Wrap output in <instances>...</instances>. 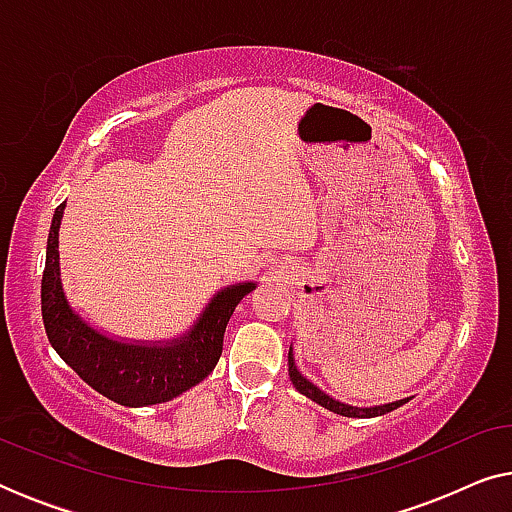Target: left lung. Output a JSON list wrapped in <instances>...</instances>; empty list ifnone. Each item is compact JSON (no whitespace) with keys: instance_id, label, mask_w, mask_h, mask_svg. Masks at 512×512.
Here are the masks:
<instances>
[{"instance_id":"1","label":"left lung","mask_w":512,"mask_h":512,"mask_svg":"<svg viewBox=\"0 0 512 512\" xmlns=\"http://www.w3.org/2000/svg\"><path fill=\"white\" fill-rule=\"evenodd\" d=\"M289 377L293 382V387H296L300 394L310 398V401L319 403L321 408L335 412V415H342V417H380V415H387V412L401 408L403 403H408V398H401V401H394V403H384V405H370V408H359V405H349V403H342L338 398H333L331 394H326L324 389H319L317 384H314L310 377H305L300 373V368L296 366V359H293V345L289 347Z\"/></svg>"}]
</instances>
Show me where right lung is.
Returning a JSON list of instances; mask_svg holds the SVG:
<instances>
[{
  "label": "right lung",
  "mask_w": 512,
  "mask_h": 512,
  "mask_svg": "<svg viewBox=\"0 0 512 512\" xmlns=\"http://www.w3.org/2000/svg\"><path fill=\"white\" fill-rule=\"evenodd\" d=\"M67 200L55 209L41 279V314L46 335L60 359L109 401L146 408L184 394L219 363L230 314L256 282L223 286L202 307L198 319L170 340L142 342L111 335L90 324L69 303L60 272V226Z\"/></svg>",
  "instance_id": "1"
}]
</instances>
